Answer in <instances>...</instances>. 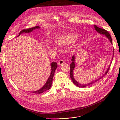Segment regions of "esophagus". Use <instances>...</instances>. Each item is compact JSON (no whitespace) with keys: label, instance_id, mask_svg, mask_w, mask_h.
<instances>
[{"label":"esophagus","instance_id":"obj_1","mask_svg":"<svg viewBox=\"0 0 120 120\" xmlns=\"http://www.w3.org/2000/svg\"><path fill=\"white\" fill-rule=\"evenodd\" d=\"M64 63V60H60L59 61V62H58V65L59 66H61V64H63Z\"/></svg>","mask_w":120,"mask_h":120}]
</instances>
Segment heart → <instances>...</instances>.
<instances>
[{"label": "heart", "instance_id": "1", "mask_svg": "<svg viewBox=\"0 0 120 120\" xmlns=\"http://www.w3.org/2000/svg\"><path fill=\"white\" fill-rule=\"evenodd\" d=\"M77 35L74 34H70L64 35L56 39V43L60 46L67 45L75 42L77 39Z\"/></svg>", "mask_w": 120, "mask_h": 120}]
</instances>
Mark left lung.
I'll list each match as a JSON object with an SVG mask.
<instances>
[{
	"instance_id": "1",
	"label": "left lung",
	"mask_w": 120,
	"mask_h": 120,
	"mask_svg": "<svg viewBox=\"0 0 120 120\" xmlns=\"http://www.w3.org/2000/svg\"><path fill=\"white\" fill-rule=\"evenodd\" d=\"M94 28H95L96 30L98 32H99V33H100V34H102L103 35H105V36H106V37H107L108 38V39H109V41H110V42H111V43L112 44V38L111 37L110 34L108 32V31H107L106 30H104V29L98 27L96 25H94ZM112 59H113V56H112ZM71 61H72V63L71 64V65H70V78L71 79V80H72V82H74V84L75 86H77L79 87V88H84V87H86V86H88L89 85L93 84V83H95V82H96L98 81L99 80H100V79H101L105 75L107 74V73L108 72L109 70V69L110 68V66H109L108 68H107V70L106 71V72H105V73L104 74V75L102 76V77H101L100 78L96 79V81H94L90 82V83H88V84L82 85V84H81V83H79V82H78L77 81H75V79L74 78L73 71H74V69H75V56H72V57L71 58ZM111 63H112V62H111Z\"/></svg>"
}]
</instances>
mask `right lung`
Returning <instances> with one entry per match:
<instances>
[{"instance_id":"obj_1","label":"right lung","mask_w":120,"mask_h":120,"mask_svg":"<svg viewBox=\"0 0 120 120\" xmlns=\"http://www.w3.org/2000/svg\"><path fill=\"white\" fill-rule=\"evenodd\" d=\"M39 28H40L39 26H35L34 27L23 30L19 32V34L17 37H19V36L21 34H22V33H28V32H31L32 30H35V29ZM50 66H51V73H50L49 77L48 79V81H47V82L45 83V85L43 86L41 89L37 90V91L30 92L31 93L39 94L42 93L43 92L46 91V90H49L50 88V87H51L52 84V82L54 72H55V71L57 68V64L56 62H52L51 64H50Z\"/></svg>"}]
</instances>
